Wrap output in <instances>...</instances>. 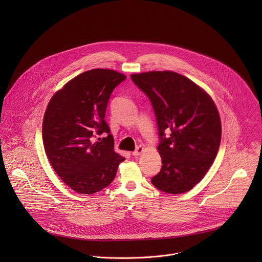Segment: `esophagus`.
I'll list each match as a JSON object with an SVG mask.
<instances>
[{
	"label": "esophagus",
	"mask_w": 262,
	"mask_h": 262,
	"mask_svg": "<svg viewBox=\"0 0 262 262\" xmlns=\"http://www.w3.org/2000/svg\"><path fill=\"white\" fill-rule=\"evenodd\" d=\"M143 151H144V148H143V147H142V146H138V147H137V148H136V149L134 150V151H133V152H132V155H133V156H135V157H136V156H138V155H140V154H141V153H142V152H143Z\"/></svg>",
	"instance_id": "obj_1"
}]
</instances>
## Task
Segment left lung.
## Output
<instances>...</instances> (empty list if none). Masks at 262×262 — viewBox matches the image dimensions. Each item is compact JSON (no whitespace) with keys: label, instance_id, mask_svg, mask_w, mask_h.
<instances>
[{"label":"left lung","instance_id":"obj_1","mask_svg":"<svg viewBox=\"0 0 262 262\" xmlns=\"http://www.w3.org/2000/svg\"><path fill=\"white\" fill-rule=\"evenodd\" d=\"M131 79L148 97L157 122L162 166L151 183L167 193L186 192L202 181L220 147L216 105L193 81L173 72L136 74Z\"/></svg>","mask_w":262,"mask_h":262}]
</instances>
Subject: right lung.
Instances as JSON below:
<instances>
[{
	"label": "right lung",
	"instance_id": "1",
	"mask_svg": "<svg viewBox=\"0 0 262 262\" xmlns=\"http://www.w3.org/2000/svg\"><path fill=\"white\" fill-rule=\"evenodd\" d=\"M126 76L96 69L70 80L51 98L43 118L42 139L51 166L62 182L82 194L108 187L118 165L125 160L114 151V139L105 121L114 89ZM105 139L93 144L91 137Z\"/></svg>",
	"mask_w": 262,
	"mask_h": 262
}]
</instances>
